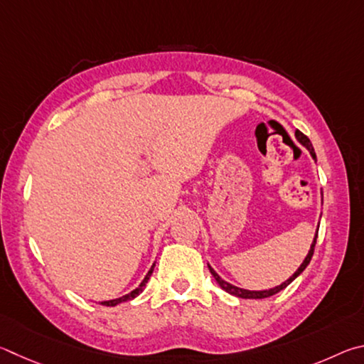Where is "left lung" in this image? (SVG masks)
Returning a JSON list of instances; mask_svg holds the SVG:
<instances>
[{
	"instance_id": "left-lung-1",
	"label": "left lung",
	"mask_w": 364,
	"mask_h": 364,
	"mask_svg": "<svg viewBox=\"0 0 364 364\" xmlns=\"http://www.w3.org/2000/svg\"><path fill=\"white\" fill-rule=\"evenodd\" d=\"M296 139H297V142H299V144H301L302 146H305V149H307V150L310 151L311 158H314L315 161H316V155H315L314 145H311L310 139H309L307 136H304V134H302L301 131H296ZM321 198H323V193H321ZM320 218H321V215H320ZM318 228H320V225H318ZM318 228H316L315 238H314V241H311V245H310L309 254H307V256H305V259H304V262L301 264V267H299V269H297L294 273H292V275H291L288 279H286V282H283L282 284L275 286V288L262 289V291H250V289H243V288H238V286H235V284H230L228 282H225V279H222V278L218 275V273H215V270L213 269V267L208 264V267H209V272H211V275L214 277V279H215V282H218V284L220 286V288L224 289L225 292H228V294L235 296V297H240V299H264V297H270V296L277 294V292H279L282 289H284L286 286H288V284H291L292 282H294V279H296L299 275H301V273L305 270V267H307V265L310 264L311 256H314V250H315V245H316V238H318Z\"/></svg>"
}]
</instances>
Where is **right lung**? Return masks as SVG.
Listing matches in <instances>:
<instances>
[{"instance_id": "add662e5", "label": "right lung", "mask_w": 364, "mask_h": 364, "mask_svg": "<svg viewBox=\"0 0 364 364\" xmlns=\"http://www.w3.org/2000/svg\"><path fill=\"white\" fill-rule=\"evenodd\" d=\"M153 269H155V262H153V265L150 267V270H149V273H146V275H145V278L142 279V283H140L136 289L131 291L129 294H126V296H121V297H118V299H112V301H102L100 304H102V305H107V307H114V305H118V304H123V302H127V301H131V299L137 297V296L140 294V292L144 291L145 284L149 283V279H150L151 273H153Z\"/></svg>"}]
</instances>
